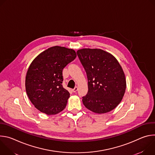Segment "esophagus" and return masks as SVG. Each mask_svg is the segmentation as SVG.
Here are the masks:
<instances>
[{
    "instance_id": "obj_1",
    "label": "esophagus",
    "mask_w": 155,
    "mask_h": 155,
    "mask_svg": "<svg viewBox=\"0 0 155 155\" xmlns=\"http://www.w3.org/2000/svg\"><path fill=\"white\" fill-rule=\"evenodd\" d=\"M77 90H78V87L77 86H75L74 89L72 90V91L74 92V93H75V92H77Z\"/></svg>"
}]
</instances>
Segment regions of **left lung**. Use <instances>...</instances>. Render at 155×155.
Wrapping results in <instances>:
<instances>
[{
	"label": "left lung",
	"mask_w": 155,
	"mask_h": 155,
	"mask_svg": "<svg viewBox=\"0 0 155 155\" xmlns=\"http://www.w3.org/2000/svg\"><path fill=\"white\" fill-rule=\"evenodd\" d=\"M77 53L88 80V91L82 100L84 105L98 114L112 111L126 91V77L121 65L112 54L101 49L83 48Z\"/></svg>",
	"instance_id": "left-lung-1"
}]
</instances>
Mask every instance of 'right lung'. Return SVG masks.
Listing matches in <instances>:
<instances>
[{"label": "right lung", "mask_w": 155, "mask_h": 155, "mask_svg": "<svg viewBox=\"0 0 155 155\" xmlns=\"http://www.w3.org/2000/svg\"><path fill=\"white\" fill-rule=\"evenodd\" d=\"M76 56L73 49L54 46L40 53L31 62L26 76V91L41 112L56 115L66 107L70 93L62 86V70Z\"/></svg>", "instance_id": "right-lung-1"}]
</instances>
